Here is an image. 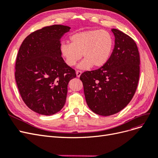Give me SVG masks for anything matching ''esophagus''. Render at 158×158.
Masks as SVG:
<instances>
[{
	"label": "esophagus",
	"mask_w": 158,
	"mask_h": 158,
	"mask_svg": "<svg viewBox=\"0 0 158 158\" xmlns=\"http://www.w3.org/2000/svg\"><path fill=\"white\" fill-rule=\"evenodd\" d=\"M81 74H82V72H81L80 70H77V71H76V76H77L78 78L80 77Z\"/></svg>",
	"instance_id": "34e87169"
}]
</instances>
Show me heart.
<instances>
[{"instance_id": "obj_1", "label": "heart", "mask_w": 158, "mask_h": 158, "mask_svg": "<svg viewBox=\"0 0 158 158\" xmlns=\"http://www.w3.org/2000/svg\"><path fill=\"white\" fill-rule=\"evenodd\" d=\"M70 44L62 43L60 55L69 66H74L82 55L84 59L79 64V68L84 70L104 66L111 56L114 46L112 35L106 30L77 32L70 37Z\"/></svg>"}]
</instances>
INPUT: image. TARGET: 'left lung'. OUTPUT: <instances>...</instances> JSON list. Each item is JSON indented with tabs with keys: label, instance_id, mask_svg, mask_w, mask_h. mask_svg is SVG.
<instances>
[{
	"label": "left lung",
	"instance_id": "1",
	"mask_svg": "<svg viewBox=\"0 0 158 158\" xmlns=\"http://www.w3.org/2000/svg\"><path fill=\"white\" fill-rule=\"evenodd\" d=\"M114 47L107 63L99 69L80 75L85 101L99 115L109 116L125 108L131 101L140 76V55L133 39L112 29Z\"/></svg>",
	"mask_w": 158,
	"mask_h": 158
}]
</instances>
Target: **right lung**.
I'll return each mask as SVG.
<instances>
[{"mask_svg": "<svg viewBox=\"0 0 158 158\" xmlns=\"http://www.w3.org/2000/svg\"><path fill=\"white\" fill-rule=\"evenodd\" d=\"M70 27L52 25L27 35L19 49L15 79L22 99L32 111L51 115L64 106L69 81L75 70L60 52V37Z\"/></svg>", "mask_w": 158, "mask_h": 158, "instance_id": "right-lung-1", "label": "right lung"}]
</instances>
